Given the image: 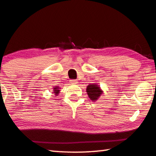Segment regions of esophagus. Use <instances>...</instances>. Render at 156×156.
<instances>
[{
  "label": "esophagus",
  "mask_w": 156,
  "mask_h": 156,
  "mask_svg": "<svg viewBox=\"0 0 156 156\" xmlns=\"http://www.w3.org/2000/svg\"><path fill=\"white\" fill-rule=\"evenodd\" d=\"M70 83L71 84H74V85H76V84L78 83V81L76 80H70Z\"/></svg>",
  "instance_id": "esophagus-1"
}]
</instances>
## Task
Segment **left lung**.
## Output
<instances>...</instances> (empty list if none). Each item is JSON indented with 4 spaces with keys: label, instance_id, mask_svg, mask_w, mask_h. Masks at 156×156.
<instances>
[{
    "label": "left lung",
    "instance_id": "1",
    "mask_svg": "<svg viewBox=\"0 0 156 156\" xmlns=\"http://www.w3.org/2000/svg\"><path fill=\"white\" fill-rule=\"evenodd\" d=\"M87 93L89 98L91 101H95L100 97L103 94V91L101 90L99 86L96 84H90L87 87Z\"/></svg>",
    "mask_w": 156,
    "mask_h": 156
}]
</instances>
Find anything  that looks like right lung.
<instances>
[{
    "instance_id": "add662e5",
    "label": "right lung",
    "mask_w": 156,
    "mask_h": 156,
    "mask_svg": "<svg viewBox=\"0 0 156 156\" xmlns=\"http://www.w3.org/2000/svg\"><path fill=\"white\" fill-rule=\"evenodd\" d=\"M60 87H54L53 88V93L54 94H55V96H58V94H59V93H60Z\"/></svg>"
}]
</instances>
